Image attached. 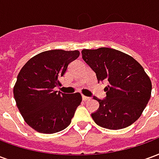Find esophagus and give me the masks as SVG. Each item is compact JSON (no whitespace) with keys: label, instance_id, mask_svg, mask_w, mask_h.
I'll return each instance as SVG.
<instances>
[{"label":"esophagus","instance_id":"esophagus-1","mask_svg":"<svg viewBox=\"0 0 159 159\" xmlns=\"http://www.w3.org/2000/svg\"><path fill=\"white\" fill-rule=\"evenodd\" d=\"M82 98H83V101H87V100H89L90 99L89 97H88V96H85V95H83L82 96Z\"/></svg>","mask_w":159,"mask_h":159}]
</instances>
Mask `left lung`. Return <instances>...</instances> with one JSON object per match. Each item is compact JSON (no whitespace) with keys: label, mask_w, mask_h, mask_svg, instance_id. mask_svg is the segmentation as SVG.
Returning <instances> with one entry per match:
<instances>
[{"label":"left lung","mask_w":159,"mask_h":159,"mask_svg":"<svg viewBox=\"0 0 159 159\" xmlns=\"http://www.w3.org/2000/svg\"><path fill=\"white\" fill-rule=\"evenodd\" d=\"M83 59L96 74L98 82L108 81L104 99L91 114L99 126L121 129L136 121L151 98L152 83L143 67L131 56L109 48L83 49Z\"/></svg>","instance_id":"left-lung-1"}]
</instances>
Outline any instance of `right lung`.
<instances>
[{"label":"right lung","mask_w":159,"mask_h":159,"mask_svg":"<svg viewBox=\"0 0 159 159\" xmlns=\"http://www.w3.org/2000/svg\"><path fill=\"white\" fill-rule=\"evenodd\" d=\"M79 54L77 50L45 51L31 58L19 71L14 99L25 121L37 132L57 133L71 122L82 101L81 94L63 93L53 89Z\"/></svg>","instance_id":"add662e5"}]
</instances>
